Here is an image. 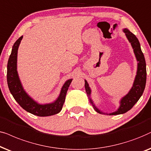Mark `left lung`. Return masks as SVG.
<instances>
[{"instance_id": "1", "label": "left lung", "mask_w": 151, "mask_h": 151, "mask_svg": "<svg viewBox=\"0 0 151 151\" xmlns=\"http://www.w3.org/2000/svg\"><path fill=\"white\" fill-rule=\"evenodd\" d=\"M124 33L126 34V37L128 41L131 44L134 55H135L136 59L137 60V75L134 79L133 86L129 92L124 96L120 101V106L116 111L110 113V115H115V114H124L128 112L133 107L134 104L138 101L139 98L143 94L144 90L145 89L146 82V61L144 58L143 52H142L140 43L139 42L136 36L130 32L128 29H124ZM85 88L86 93L88 94V97L90 103L92 104V106L96 112L102 114H108L107 113H104L103 112L100 111L97 108L94 106L92 99H90V96L91 94V90L89 87L88 82L85 80Z\"/></svg>"}]
</instances>
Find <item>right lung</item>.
Listing matches in <instances>:
<instances>
[{
  "label": "right lung",
  "mask_w": 151,
  "mask_h": 151,
  "mask_svg": "<svg viewBox=\"0 0 151 151\" xmlns=\"http://www.w3.org/2000/svg\"><path fill=\"white\" fill-rule=\"evenodd\" d=\"M22 39L23 37H21L14 44L12 53L8 60L7 81L9 91L14 99L24 110L35 115L47 116L59 113L63 108L66 93L72 79L68 80L64 83L59 96L53 103L42 105L34 101L23 90L17 72L18 48Z\"/></svg>",
  "instance_id": "1"
}]
</instances>
